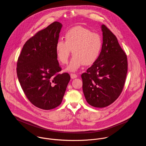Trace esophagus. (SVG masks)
<instances>
[{
    "mask_svg": "<svg viewBox=\"0 0 146 146\" xmlns=\"http://www.w3.org/2000/svg\"><path fill=\"white\" fill-rule=\"evenodd\" d=\"M70 76H71V78L74 79H75L78 77L77 75L76 74H70Z\"/></svg>",
    "mask_w": 146,
    "mask_h": 146,
    "instance_id": "esophagus-1",
    "label": "esophagus"
}]
</instances>
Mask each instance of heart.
I'll return each instance as SVG.
<instances>
[{"label": "heart", "instance_id": "b5f03b06", "mask_svg": "<svg viewBox=\"0 0 146 146\" xmlns=\"http://www.w3.org/2000/svg\"><path fill=\"white\" fill-rule=\"evenodd\" d=\"M65 41L59 39L55 50L58 60L62 64L68 62L72 50L74 54L66 70L76 71L83 65L93 64L98 59L102 47L101 35L82 26L68 30L64 35Z\"/></svg>", "mask_w": 146, "mask_h": 146}]
</instances>
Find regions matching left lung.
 I'll return each instance as SVG.
<instances>
[{
  "instance_id": "obj_1",
  "label": "left lung",
  "mask_w": 146,
  "mask_h": 146,
  "mask_svg": "<svg viewBox=\"0 0 146 146\" xmlns=\"http://www.w3.org/2000/svg\"><path fill=\"white\" fill-rule=\"evenodd\" d=\"M103 43L100 54L86 72L82 75L86 102L103 108L115 102L120 95L126 77L127 57L115 35L101 25Z\"/></svg>"
}]
</instances>
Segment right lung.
Wrapping results in <instances>:
<instances>
[{
	"label": "right lung",
	"mask_w": 146,
	"mask_h": 146,
	"mask_svg": "<svg viewBox=\"0 0 146 146\" xmlns=\"http://www.w3.org/2000/svg\"><path fill=\"white\" fill-rule=\"evenodd\" d=\"M62 25L54 22L24 44L17 61V74L26 97L35 106L49 110L62 101L70 80L61 70L56 56V43Z\"/></svg>",
	"instance_id": "right-lung-1"
}]
</instances>
